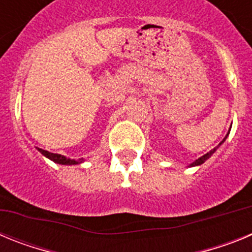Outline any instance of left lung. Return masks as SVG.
I'll use <instances>...</instances> for the list:
<instances>
[{"label": "left lung", "mask_w": 252, "mask_h": 252, "mask_svg": "<svg viewBox=\"0 0 252 252\" xmlns=\"http://www.w3.org/2000/svg\"><path fill=\"white\" fill-rule=\"evenodd\" d=\"M228 133H230V131H228V132H227V135H226V136H224V139H223V140H222V141H221V142H220V145H222V144H223V142H224V140H226V139H227V136H228ZM220 145H218V146H220ZM218 146H216V148H215V149H212V150L209 151V153L204 154L203 157H201V158H198V159H197V160H195V161H193V162H192V164H190V165H189V166H198V165H201V164H203V162H204V161H206V160H207V159H209V158L212 157L213 154H215V151H216V150H217V149H218Z\"/></svg>", "instance_id": "left-lung-1"}]
</instances>
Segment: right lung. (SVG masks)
Listing matches in <instances>:
<instances>
[{"instance_id":"right-lung-1","label":"right lung","mask_w":252,"mask_h":252,"mask_svg":"<svg viewBox=\"0 0 252 252\" xmlns=\"http://www.w3.org/2000/svg\"><path fill=\"white\" fill-rule=\"evenodd\" d=\"M37 150L43 154L44 157H46L48 159L53 160V161L57 162V164H62V165H75V164H81V162L84 161L83 159H78V160L69 159V158H65L64 155H60V154L49 153V151L43 150V149H37Z\"/></svg>"}]
</instances>
